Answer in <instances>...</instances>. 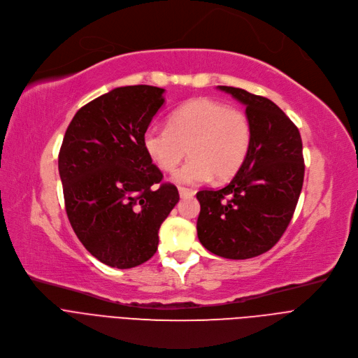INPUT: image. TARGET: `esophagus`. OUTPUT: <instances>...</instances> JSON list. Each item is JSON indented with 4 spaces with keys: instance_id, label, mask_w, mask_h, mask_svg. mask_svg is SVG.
<instances>
[{
    "instance_id": "obj_1",
    "label": "esophagus",
    "mask_w": 358,
    "mask_h": 358,
    "mask_svg": "<svg viewBox=\"0 0 358 358\" xmlns=\"http://www.w3.org/2000/svg\"><path fill=\"white\" fill-rule=\"evenodd\" d=\"M178 193H180V197L181 199H187V197H193L196 194L194 190L192 189H187V187H180L178 189Z\"/></svg>"
}]
</instances>
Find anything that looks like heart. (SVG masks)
Masks as SVG:
<instances>
[{
  "mask_svg": "<svg viewBox=\"0 0 358 358\" xmlns=\"http://www.w3.org/2000/svg\"><path fill=\"white\" fill-rule=\"evenodd\" d=\"M251 123L242 110L200 97L178 107L169 126H150L143 148L162 171H174L189 148L192 158L174 174L181 184H201L232 177L247 158Z\"/></svg>",
  "mask_w": 358,
  "mask_h": 358,
  "instance_id": "1",
  "label": "heart"
}]
</instances>
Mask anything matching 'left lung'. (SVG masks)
<instances>
[{
	"mask_svg": "<svg viewBox=\"0 0 358 358\" xmlns=\"http://www.w3.org/2000/svg\"><path fill=\"white\" fill-rule=\"evenodd\" d=\"M245 106L251 145L232 181L197 193V236L210 252L247 259L271 250L287 229L305 177L302 138L271 100L219 85Z\"/></svg>",
	"mask_w": 358,
	"mask_h": 358,
	"instance_id": "1",
	"label": "left lung"
}]
</instances>
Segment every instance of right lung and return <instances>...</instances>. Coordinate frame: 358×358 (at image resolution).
Instances as JSON below:
<instances>
[{
    "label": "right lung",
    "instance_id": "right-lung-1",
    "mask_svg": "<svg viewBox=\"0 0 358 358\" xmlns=\"http://www.w3.org/2000/svg\"><path fill=\"white\" fill-rule=\"evenodd\" d=\"M164 92L115 88L81 107L65 131L58 166L66 215L85 250L110 267L131 268L152 257L180 200L143 148Z\"/></svg>",
    "mask_w": 358,
    "mask_h": 358
}]
</instances>
